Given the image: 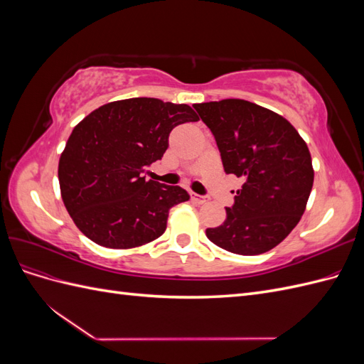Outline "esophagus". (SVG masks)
I'll use <instances>...</instances> for the list:
<instances>
[{"label": "esophagus", "instance_id": "1", "mask_svg": "<svg viewBox=\"0 0 364 364\" xmlns=\"http://www.w3.org/2000/svg\"><path fill=\"white\" fill-rule=\"evenodd\" d=\"M191 199H193L196 203H199V205L209 202V197H208V196H200V194H193Z\"/></svg>", "mask_w": 364, "mask_h": 364}]
</instances>
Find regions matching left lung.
Listing matches in <instances>:
<instances>
[{
    "instance_id": "left-lung-1",
    "label": "left lung",
    "mask_w": 364,
    "mask_h": 364,
    "mask_svg": "<svg viewBox=\"0 0 364 364\" xmlns=\"http://www.w3.org/2000/svg\"><path fill=\"white\" fill-rule=\"evenodd\" d=\"M193 107L213 132L225 173L245 179L223 225L208 228L206 237L238 255L278 246L299 223L313 188L305 141L284 117L240 98Z\"/></svg>"
}]
</instances>
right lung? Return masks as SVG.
Returning a JSON list of instances; mask_svg holds the SVG:
<instances>
[{
	"instance_id": "1",
	"label": "right lung",
	"mask_w": 364,
	"mask_h": 364,
	"mask_svg": "<svg viewBox=\"0 0 364 364\" xmlns=\"http://www.w3.org/2000/svg\"><path fill=\"white\" fill-rule=\"evenodd\" d=\"M199 117L188 105L136 97L103 105L73 130L59 161L65 208L94 243L130 249L156 240L170 208L186 202L181 186L146 181L168 149L170 132Z\"/></svg>"
}]
</instances>
